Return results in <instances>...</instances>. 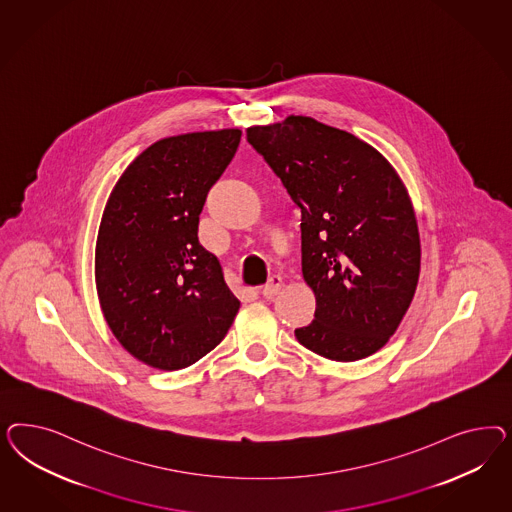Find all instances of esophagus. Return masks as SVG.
I'll return each instance as SVG.
<instances>
[{
    "mask_svg": "<svg viewBox=\"0 0 512 512\" xmlns=\"http://www.w3.org/2000/svg\"><path fill=\"white\" fill-rule=\"evenodd\" d=\"M281 285H283L281 278L279 276H272V278L266 281V285H264L261 293H263L264 298H274V296L278 295Z\"/></svg>",
    "mask_w": 512,
    "mask_h": 512,
    "instance_id": "obj_1",
    "label": "esophagus"
}]
</instances>
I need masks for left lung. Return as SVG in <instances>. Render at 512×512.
<instances>
[{"instance_id":"left-lung-1","label":"left lung","mask_w":512,"mask_h":512,"mask_svg":"<svg viewBox=\"0 0 512 512\" xmlns=\"http://www.w3.org/2000/svg\"><path fill=\"white\" fill-rule=\"evenodd\" d=\"M246 135L302 212V274L317 308L296 340L338 362L370 357L419 281V227L400 176L364 140L308 116Z\"/></svg>"}]
</instances>
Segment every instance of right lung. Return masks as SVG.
<instances>
[{
    "instance_id": "obj_1",
    "label": "right lung",
    "mask_w": 512,
    "mask_h": 512,
    "mask_svg": "<svg viewBox=\"0 0 512 512\" xmlns=\"http://www.w3.org/2000/svg\"><path fill=\"white\" fill-rule=\"evenodd\" d=\"M240 137V129H221L157 140L105 206L95 248L101 310L116 340L157 370L187 368L210 353L240 308L197 236L206 195Z\"/></svg>"
}]
</instances>
